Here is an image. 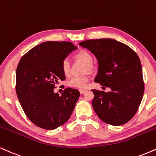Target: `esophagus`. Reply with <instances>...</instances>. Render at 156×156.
I'll list each match as a JSON object with an SVG mask.
<instances>
[{
  "instance_id": "obj_1",
  "label": "esophagus",
  "mask_w": 156,
  "mask_h": 156,
  "mask_svg": "<svg viewBox=\"0 0 156 156\" xmlns=\"http://www.w3.org/2000/svg\"><path fill=\"white\" fill-rule=\"evenodd\" d=\"M79 92H80V94H83V93H85L86 92H87V90H86V89H80Z\"/></svg>"
}]
</instances>
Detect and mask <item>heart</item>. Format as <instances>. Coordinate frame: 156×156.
Listing matches in <instances>:
<instances>
[{
	"mask_svg": "<svg viewBox=\"0 0 156 156\" xmlns=\"http://www.w3.org/2000/svg\"><path fill=\"white\" fill-rule=\"evenodd\" d=\"M76 58L78 60L81 61L83 63L87 65V67L89 69L93 62V56L89 51L86 50H81L78 51L76 54ZM62 70L65 76L69 74L70 72V63L67 58H64L62 62ZM90 78L89 76H81L73 77L67 81V85L73 88L83 89L86 88L88 84V82Z\"/></svg>",
	"mask_w": 156,
	"mask_h": 156,
	"instance_id": "1",
	"label": "heart"
}]
</instances>
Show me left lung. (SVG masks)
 Segmentation results:
<instances>
[{
	"instance_id": "1",
	"label": "left lung",
	"mask_w": 156,
	"mask_h": 156,
	"mask_svg": "<svg viewBox=\"0 0 156 156\" xmlns=\"http://www.w3.org/2000/svg\"><path fill=\"white\" fill-rule=\"evenodd\" d=\"M95 55L98 69L94 82L111 91L92 89V105L98 117L118 126L136 113L144 94L140 59L130 47L112 39H89L79 43Z\"/></svg>"
}]
</instances>
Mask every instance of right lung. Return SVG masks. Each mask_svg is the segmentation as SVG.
<instances>
[{
    "label": "right lung",
    "instance_id": "obj_1",
    "mask_svg": "<svg viewBox=\"0 0 156 156\" xmlns=\"http://www.w3.org/2000/svg\"><path fill=\"white\" fill-rule=\"evenodd\" d=\"M77 48L69 42L48 41L32 48L19 62L16 71L17 98L28 119L39 128H58L74 110L79 91L67 88L59 96L53 89L66 78L62 61Z\"/></svg>",
    "mask_w": 156,
    "mask_h": 156
}]
</instances>
